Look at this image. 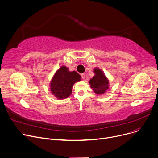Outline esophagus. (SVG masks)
<instances>
[{
	"instance_id": "esophagus-1",
	"label": "esophagus",
	"mask_w": 158,
	"mask_h": 158,
	"mask_svg": "<svg viewBox=\"0 0 158 158\" xmlns=\"http://www.w3.org/2000/svg\"><path fill=\"white\" fill-rule=\"evenodd\" d=\"M81 78H82V79H85L86 78V73H81Z\"/></svg>"
}]
</instances>
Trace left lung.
Instances as JSON below:
<instances>
[{
    "mask_svg": "<svg viewBox=\"0 0 158 158\" xmlns=\"http://www.w3.org/2000/svg\"><path fill=\"white\" fill-rule=\"evenodd\" d=\"M94 72L95 75L89 81L91 88L97 94H103L109 88V81L100 69H94Z\"/></svg>",
    "mask_w": 158,
    "mask_h": 158,
    "instance_id": "obj_1",
    "label": "left lung"
}]
</instances>
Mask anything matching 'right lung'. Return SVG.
Masks as SVG:
<instances>
[{"label": "right lung", "instance_id": "1", "mask_svg": "<svg viewBox=\"0 0 158 158\" xmlns=\"http://www.w3.org/2000/svg\"><path fill=\"white\" fill-rule=\"evenodd\" d=\"M81 76L76 71L70 72L62 66L55 74L51 82V91L58 99L66 98L70 95L73 84L81 81Z\"/></svg>", "mask_w": 158, "mask_h": 158}]
</instances>
